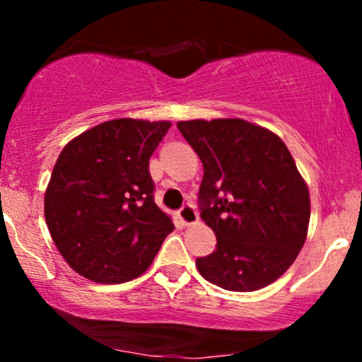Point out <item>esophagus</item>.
Instances as JSON below:
<instances>
[{
    "label": "esophagus",
    "mask_w": 362,
    "mask_h": 362,
    "mask_svg": "<svg viewBox=\"0 0 362 362\" xmlns=\"http://www.w3.org/2000/svg\"><path fill=\"white\" fill-rule=\"evenodd\" d=\"M178 216H180L182 223L185 224V226H192L199 221V214H197V209L192 204H185L182 206V209L178 211Z\"/></svg>",
    "instance_id": "34e87169"
}]
</instances>
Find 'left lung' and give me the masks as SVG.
Segmentation results:
<instances>
[{
  "instance_id": "8db88e82",
  "label": "left lung",
  "mask_w": 362,
  "mask_h": 362,
  "mask_svg": "<svg viewBox=\"0 0 362 362\" xmlns=\"http://www.w3.org/2000/svg\"><path fill=\"white\" fill-rule=\"evenodd\" d=\"M204 167L199 209L216 250L195 260L206 281L248 293L296 260L308 233L310 194L279 136L243 119L177 124Z\"/></svg>"
}]
</instances>
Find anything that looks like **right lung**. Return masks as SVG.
Returning a JSON list of instances; mask_svg holds the SVG:
<instances>
[{
    "label": "right lung",
    "instance_id": "right-lung-1",
    "mask_svg": "<svg viewBox=\"0 0 362 362\" xmlns=\"http://www.w3.org/2000/svg\"><path fill=\"white\" fill-rule=\"evenodd\" d=\"M172 124L115 119L68 143L44 214L57 250L86 279L119 284L151 265L173 223L155 204L149 158Z\"/></svg>",
    "mask_w": 362,
    "mask_h": 362
}]
</instances>
